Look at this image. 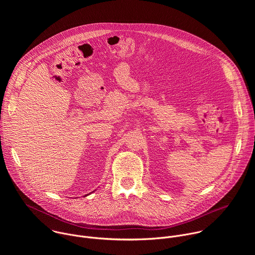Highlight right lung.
<instances>
[{
	"instance_id": "right-lung-1",
	"label": "right lung",
	"mask_w": 255,
	"mask_h": 255,
	"mask_svg": "<svg viewBox=\"0 0 255 255\" xmlns=\"http://www.w3.org/2000/svg\"><path fill=\"white\" fill-rule=\"evenodd\" d=\"M87 196H88V195H86V197H87Z\"/></svg>"
}]
</instances>
